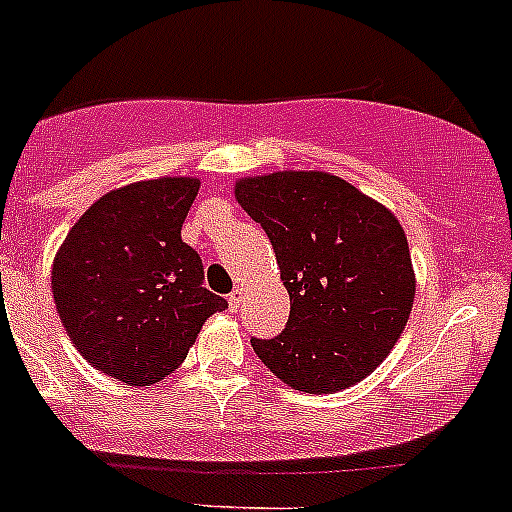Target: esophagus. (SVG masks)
I'll list each match as a JSON object with an SVG mask.
<instances>
[{
    "instance_id": "34e87169",
    "label": "esophagus",
    "mask_w": 512,
    "mask_h": 512,
    "mask_svg": "<svg viewBox=\"0 0 512 512\" xmlns=\"http://www.w3.org/2000/svg\"><path fill=\"white\" fill-rule=\"evenodd\" d=\"M241 302H243V295H241V292H238V289H235L233 295L228 297V307H230V312H238V307H241Z\"/></svg>"
}]
</instances>
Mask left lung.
Segmentation results:
<instances>
[{"instance_id":"obj_1","label":"left lung","mask_w":512,"mask_h":512,"mask_svg":"<svg viewBox=\"0 0 512 512\" xmlns=\"http://www.w3.org/2000/svg\"><path fill=\"white\" fill-rule=\"evenodd\" d=\"M235 200L269 235L289 292L282 333L251 338L259 359L310 395L372 374L413 310V261L397 217L325 171L248 176L235 182Z\"/></svg>"}]
</instances>
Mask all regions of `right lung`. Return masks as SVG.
<instances>
[{
    "label": "right lung",
    "instance_id": "obj_1",
    "mask_svg": "<svg viewBox=\"0 0 512 512\" xmlns=\"http://www.w3.org/2000/svg\"><path fill=\"white\" fill-rule=\"evenodd\" d=\"M200 179L161 176L99 197L53 261V300L79 354L117 382L146 387L187 359L212 312L200 253L182 225Z\"/></svg>",
    "mask_w": 512,
    "mask_h": 512
}]
</instances>
